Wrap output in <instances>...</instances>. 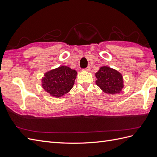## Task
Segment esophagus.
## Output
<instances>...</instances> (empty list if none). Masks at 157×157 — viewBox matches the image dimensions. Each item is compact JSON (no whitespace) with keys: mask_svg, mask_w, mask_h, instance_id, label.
Listing matches in <instances>:
<instances>
[{"mask_svg":"<svg viewBox=\"0 0 157 157\" xmlns=\"http://www.w3.org/2000/svg\"><path fill=\"white\" fill-rule=\"evenodd\" d=\"M90 66H88L86 68H84V69H83V71H89L90 70Z\"/></svg>","mask_w":157,"mask_h":157,"instance_id":"esophagus-1","label":"esophagus"}]
</instances>
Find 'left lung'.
<instances>
[{
    "instance_id": "1",
    "label": "left lung",
    "mask_w": 157,
    "mask_h": 157,
    "mask_svg": "<svg viewBox=\"0 0 157 157\" xmlns=\"http://www.w3.org/2000/svg\"><path fill=\"white\" fill-rule=\"evenodd\" d=\"M95 76L96 84L106 94H119L124 86L122 75L109 67H101Z\"/></svg>"
}]
</instances>
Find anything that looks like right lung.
I'll list each match as a JSON object with an SVG mask.
<instances>
[{"label": "right lung", "instance_id": "obj_1", "mask_svg": "<svg viewBox=\"0 0 157 157\" xmlns=\"http://www.w3.org/2000/svg\"><path fill=\"white\" fill-rule=\"evenodd\" d=\"M77 71L67 66H60L44 74L42 87L50 95L60 98L69 92L73 87Z\"/></svg>", "mask_w": 157, "mask_h": 157}]
</instances>
